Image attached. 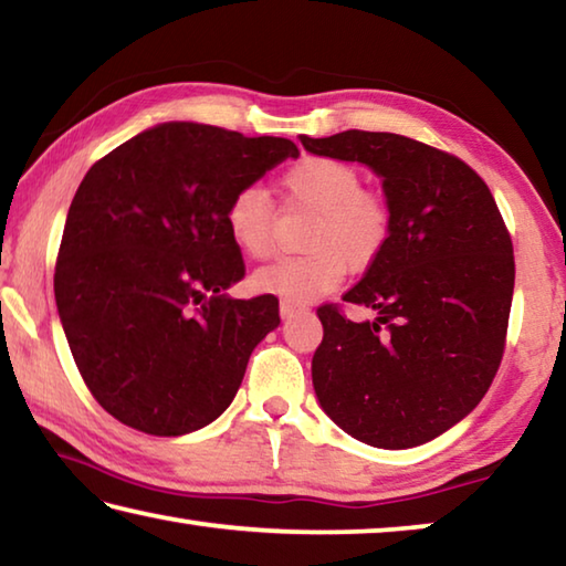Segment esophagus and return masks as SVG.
<instances>
[{
  "label": "esophagus",
  "instance_id": "1",
  "mask_svg": "<svg viewBox=\"0 0 566 566\" xmlns=\"http://www.w3.org/2000/svg\"><path fill=\"white\" fill-rule=\"evenodd\" d=\"M296 310H302L300 302H292V300H282L280 302V314H282V317H290V314H294Z\"/></svg>",
  "mask_w": 566,
  "mask_h": 566
}]
</instances>
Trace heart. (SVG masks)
Masks as SVG:
<instances>
[{"label":"heart","mask_w":566,"mask_h":566,"mask_svg":"<svg viewBox=\"0 0 566 566\" xmlns=\"http://www.w3.org/2000/svg\"><path fill=\"white\" fill-rule=\"evenodd\" d=\"M284 191L296 207L312 209L304 247L312 252L280 256L254 270V292L312 300L332 290L344 266L364 270L381 254L391 232L389 205L375 191L361 189V177L347 161L306 157L286 171ZM227 232L247 256L262 260L274 244V205L266 189L247 185L237 189L224 212Z\"/></svg>","instance_id":"1"}]
</instances>
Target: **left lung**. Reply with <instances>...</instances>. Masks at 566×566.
<instances>
[{"label": "left lung", "mask_w": 566, "mask_h": 566, "mask_svg": "<svg viewBox=\"0 0 566 566\" xmlns=\"http://www.w3.org/2000/svg\"><path fill=\"white\" fill-rule=\"evenodd\" d=\"M317 157L381 179L391 232L344 302L375 319L317 310L312 385L334 424L379 449L444 434L490 389L504 354L514 254L490 187L462 159L389 132L300 137Z\"/></svg>", "instance_id": "obj_1"}]
</instances>
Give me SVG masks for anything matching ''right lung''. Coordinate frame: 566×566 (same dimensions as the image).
<instances>
[{
  "instance_id": "1",
  "label": "right lung",
  "mask_w": 566,
  "mask_h": 566,
  "mask_svg": "<svg viewBox=\"0 0 566 566\" xmlns=\"http://www.w3.org/2000/svg\"><path fill=\"white\" fill-rule=\"evenodd\" d=\"M286 157H300L290 139L165 122L84 175L56 256V312L84 385L122 424L179 437L232 405L280 302L227 294L244 262L224 212Z\"/></svg>"
}]
</instances>
